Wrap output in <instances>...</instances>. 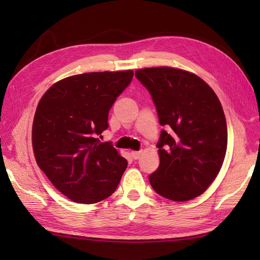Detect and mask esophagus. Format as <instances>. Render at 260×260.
Segmentation results:
<instances>
[{
  "label": "esophagus",
  "instance_id": "obj_1",
  "mask_svg": "<svg viewBox=\"0 0 260 260\" xmlns=\"http://www.w3.org/2000/svg\"><path fill=\"white\" fill-rule=\"evenodd\" d=\"M131 155L134 159H139L141 157V151H133L131 152Z\"/></svg>",
  "mask_w": 260,
  "mask_h": 260
}]
</instances>
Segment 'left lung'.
I'll use <instances>...</instances> for the list:
<instances>
[{
    "mask_svg": "<svg viewBox=\"0 0 260 260\" xmlns=\"http://www.w3.org/2000/svg\"><path fill=\"white\" fill-rule=\"evenodd\" d=\"M135 77L150 92L161 131L159 167L148 180L159 196L189 201L217 178L227 151L228 131L214 91L200 77L170 68H145Z\"/></svg>",
    "mask_w": 260,
    "mask_h": 260,
    "instance_id": "8db88e82",
    "label": "left lung"
}]
</instances>
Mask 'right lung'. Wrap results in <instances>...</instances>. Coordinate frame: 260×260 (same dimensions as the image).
<instances>
[{
  "label": "right lung",
  "instance_id": "right-lung-1",
  "mask_svg": "<svg viewBox=\"0 0 260 260\" xmlns=\"http://www.w3.org/2000/svg\"><path fill=\"white\" fill-rule=\"evenodd\" d=\"M133 76V70L71 76L39 102L32 126L36 161L70 200L96 203L117 187L127 161L99 137L108 128L109 109Z\"/></svg>",
  "mask_w": 260,
  "mask_h": 260
}]
</instances>
